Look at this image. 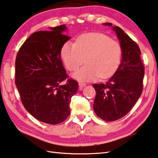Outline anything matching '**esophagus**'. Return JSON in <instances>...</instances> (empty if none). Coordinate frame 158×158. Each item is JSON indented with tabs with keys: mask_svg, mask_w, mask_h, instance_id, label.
<instances>
[{
	"mask_svg": "<svg viewBox=\"0 0 158 158\" xmlns=\"http://www.w3.org/2000/svg\"><path fill=\"white\" fill-rule=\"evenodd\" d=\"M86 86V84L84 83V82H80L79 83V87L80 89H82V88Z\"/></svg>",
	"mask_w": 158,
	"mask_h": 158,
	"instance_id": "34e87169",
	"label": "esophagus"
}]
</instances>
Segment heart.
I'll return each instance as SVG.
<instances>
[{
	"label": "heart",
	"instance_id": "heart-1",
	"mask_svg": "<svg viewBox=\"0 0 158 158\" xmlns=\"http://www.w3.org/2000/svg\"><path fill=\"white\" fill-rule=\"evenodd\" d=\"M69 70L76 71L73 76L81 81L107 78L117 71L121 62V48L117 41L101 33H87L77 37L76 43L66 41L61 50Z\"/></svg>",
	"mask_w": 158,
	"mask_h": 158
}]
</instances>
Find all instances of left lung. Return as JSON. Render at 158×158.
Returning <instances> with one entry per match:
<instances>
[{"instance_id": "8db88e82", "label": "left lung", "mask_w": 158, "mask_h": 158, "mask_svg": "<svg viewBox=\"0 0 158 158\" xmlns=\"http://www.w3.org/2000/svg\"><path fill=\"white\" fill-rule=\"evenodd\" d=\"M103 25L112 26L111 23ZM112 27L119 40L122 59L109 81L93 85L96 92L94 110L99 118L106 121L118 120L128 114L142 94L144 76L141 51L137 43L119 27Z\"/></svg>"}]
</instances>
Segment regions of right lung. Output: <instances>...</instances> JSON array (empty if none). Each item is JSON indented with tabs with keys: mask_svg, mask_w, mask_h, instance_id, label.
I'll return each instance as SVG.
<instances>
[{
	"mask_svg": "<svg viewBox=\"0 0 158 158\" xmlns=\"http://www.w3.org/2000/svg\"><path fill=\"white\" fill-rule=\"evenodd\" d=\"M66 30L62 25L34 32L15 62V84L24 107L37 120L52 125L69 117L71 98L78 89L76 81L68 79L61 60L62 46L71 39L64 35Z\"/></svg>",
	"mask_w": 158,
	"mask_h": 158,
	"instance_id": "1",
	"label": "right lung"
}]
</instances>
